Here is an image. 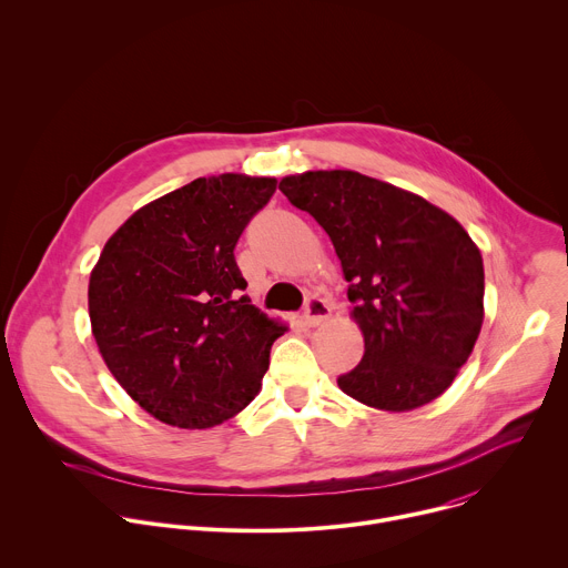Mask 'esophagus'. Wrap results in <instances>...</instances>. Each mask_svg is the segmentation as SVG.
<instances>
[{
	"label": "esophagus",
	"mask_w": 568,
	"mask_h": 568,
	"mask_svg": "<svg viewBox=\"0 0 568 568\" xmlns=\"http://www.w3.org/2000/svg\"><path fill=\"white\" fill-rule=\"evenodd\" d=\"M331 312H333V307H331V303H328L326 298L310 296L307 303H305V310H303L305 326H307V328L318 326V323H323V321H326V318L331 316Z\"/></svg>",
	"instance_id": "34e87169"
}]
</instances>
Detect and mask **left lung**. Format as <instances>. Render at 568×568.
Returning a JSON list of instances; mask_svg holds the SVG:
<instances>
[{"instance_id":"1","label":"left lung","mask_w":568,"mask_h":568,"mask_svg":"<svg viewBox=\"0 0 568 568\" xmlns=\"http://www.w3.org/2000/svg\"><path fill=\"white\" fill-rule=\"evenodd\" d=\"M278 189L333 240L364 357L337 379L371 409L414 412L443 395L483 326V258L425 197L355 171H305Z\"/></svg>"}]
</instances>
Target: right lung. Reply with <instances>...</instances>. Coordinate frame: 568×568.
Masks as SVG:
<instances>
[{
	"label": "right lung",
	"instance_id": "right-lung-1",
	"mask_svg": "<svg viewBox=\"0 0 568 568\" xmlns=\"http://www.w3.org/2000/svg\"><path fill=\"white\" fill-rule=\"evenodd\" d=\"M276 178L193 180L134 211L90 274L92 335L110 373L152 418L209 429L261 393L272 344L287 331L240 296L233 258Z\"/></svg>",
	"mask_w": 568,
	"mask_h": 568
}]
</instances>
